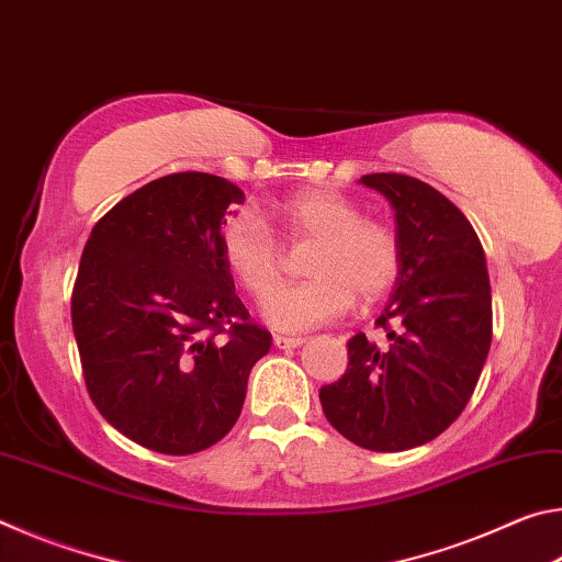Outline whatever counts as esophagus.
<instances>
[{"label":"esophagus","instance_id":"34e87169","mask_svg":"<svg viewBox=\"0 0 562 562\" xmlns=\"http://www.w3.org/2000/svg\"><path fill=\"white\" fill-rule=\"evenodd\" d=\"M274 347L278 349H294V347H300L302 345V337H282V335H274Z\"/></svg>","mask_w":562,"mask_h":562}]
</instances>
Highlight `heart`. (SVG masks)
Wrapping results in <instances>:
<instances>
[{
	"label": "heart",
	"instance_id": "1",
	"mask_svg": "<svg viewBox=\"0 0 562 562\" xmlns=\"http://www.w3.org/2000/svg\"><path fill=\"white\" fill-rule=\"evenodd\" d=\"M274 217L294 245H315L304 262L310 282L273 292L262 304L270 327L300 335L337 319L351 307L382 300L402 272V243L384 221L367 217L339 190H302L274 205ZM221 252L235 282L262 300L282 274V250L252 211L231 215L221 231Z\"/></svg>",
	"mask_w": 562,
	"mask_h": 562
}]
</instances>
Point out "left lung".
<instances>
[{"label":"left lung","instance_id":"obj_1","mask_svg":"<svg viewBox=\"0 0 562 562\" xmlns=\"http://www.w3.org/2000/svg\"><path fill=\"white\" fill-rule=\"evenodd\" d=\"M394 207L402 272L376 319L347 341L349 367L319 389L327 422L369 451H406L461 416L486 364L493 315L486 255L449 198L402 173L361 176Z\"/></svg>","mask_w":562,"mask_h":562}]
</instances>
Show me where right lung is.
<instances>
[{
	"instance_id": "obj_1",
	"label": "right lung",
	"mask_w": 562,
	"mask_h": 562,
	"mask_svg": "<svg viewBox=\"0 0 562 562\" xmlns=\"http://www.w3.org/2000/svg\"><path fill=\"white\" fill-rule=\"evenodd\" d=\"M243 201L221 176H164L113 205L83 247L71 294L83 382L113 429L150 451L221 441L270 351L221 252L227 207Z\"/></svg>"
}]
</instances>
